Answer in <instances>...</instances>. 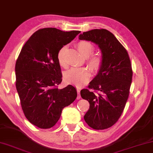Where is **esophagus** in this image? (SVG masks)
Listing matches in <instances>:
<instances>
[{"mask_svg":"<svg viewBox=\"0 0 153 153\" xmlns=\"http://www.w3.org/2000/svg\"><path fill=\"white\" fill-rule=\"evenodd\" d=\"M77 99H80L81 98V95H80V90L79 88H77Z\"/></svg>","mask_w":153,"mask_h":153,"instance_id":"obj_1","label":"esophagus"}]
</instances>
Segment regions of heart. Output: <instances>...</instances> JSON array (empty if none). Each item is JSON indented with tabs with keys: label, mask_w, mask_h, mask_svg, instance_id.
I'll return each instance as SVG.
<instances>
[{
	"label": "heart",
	"mask_w": 153,
	"mask_h": 153,
	"mask_svg": "<svg viewBox=\"0 0 153 153\" xmlns=\"http://www.w3.org/2000/svg\"><path fill=\"white\" fill-rule=\"evenodd\" d=\"M82 56L87 58L86 62L93 74H97L100 72L103 66V57L100 53L92 54L94 51L95 47L92 43L86 40H80L76 45ZM67 51V47L63 46L59 50L58 56V62L62 67H67L66 53ZM65 79L68 83L72 84L77 86H82L87 83L91 77V71L87 67L72 68L65 74Z\"/></svg>",
	"instance_id": "heart-1"
}]
</instances>
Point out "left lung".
Wrapping results in <instances>:
<instances>
[{
  "label": "left lung",
  "mask_w": 153,
  "mask_h": 153,
  "mask_svg": "<svg viewBox=\"0 0 153 153\" xmlns=\"http://www.w3.org/2000/svg\"><path fill=\"white\" fill-rule=\"evenodd\" d=\"M79 37L98 45L103 57L98 74L88 88L80 91L90 104L84 120L93 129L108 128L120 119L128 98L133 77L131 60L126 49L106 29H92Z\"/></svg>",
  "instance_id": "8db88e82"
}]
</instances>
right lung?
Segmentation results:
<instances>
[{
	"mask_svg": "<svg viewBox=\"0 0 153 153\" xmlns=\"http://www.w3.org/2000/svg\"><path fill=\"white\" fill-rule=\"evenodd\" d=\"M79 31H63L53 27L36 31L27 41L16 62V86L22 111L40 128L53 127L62 109L77 97L74 86L60 89L62 72L58 53Z\"/></svg>",
	"mask_w": 153,
	"mask_h": 153,
	"instance_id": "1",
	"label": "right lung"
}]
</instances>
